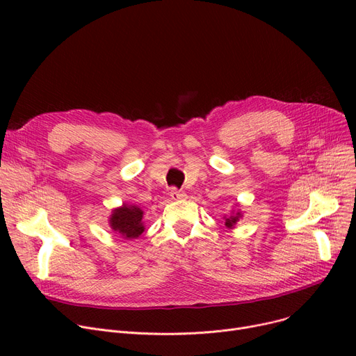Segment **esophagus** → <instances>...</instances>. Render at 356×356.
Here are the masks:
<instances>
[{
    "label": "esophagus",
    "instance_id": "esophagus-1",
    "mask_svg": "<svg viewBox=\"0 0 356 356\" xmlns=\"http://www.w3.org/2000/svg\"><path fill=\"white\" fill-rule=\"evenodd\" d=\"M170 197H172L173 200H180V199H184V197H186V193L181 192V191H177L176 188H173V189L170 191Z\"/></svg>",
    "mask_w": 356,
    "mask_h": 356
}]
</instances>
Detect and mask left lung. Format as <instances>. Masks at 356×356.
I'll list each match as a JSON object with an SVG mask.
<instances>
[{"label":"left lung","mask_w":356,"mask_h":356,"mask_svg":"<svg viewBox=\"0 0 356 356\" xmlns=\"http://www.w3.org/2000/svg\"><path fill=\"white\" fill-rule=\"evenodd\" d=\"M242 215H241V212L238 211V212H235V213H232L231 216H225V225H227V228H229V229H232L234 227H235V223L239 220V218H241Z\"/></svg>","instance_id":"1"}]
</instances>
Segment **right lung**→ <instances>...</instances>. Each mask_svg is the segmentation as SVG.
I'll return each mask as SVG.
<instances>
[{
  "label": "right lung",
  "instance_id": "obj_1",
  "mask_svg": "<svg viewBox=\"0 0 356 356\" xmlns=\"http://www.w3.org/2000/svg\"><path fill=\"white\" fill-rule=\"evenodd\" d=\"M109 225L125 239H136L144 232L143 211L136 204L124 203L121 208L112 211Z\"/></svg>",
  "mask_w": 356,
  "mask_h": 356
}]
</instances>
